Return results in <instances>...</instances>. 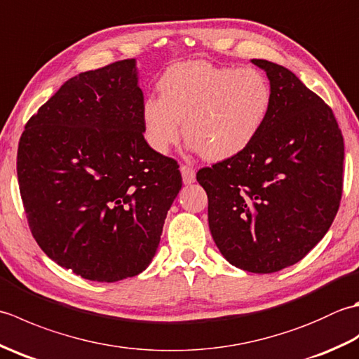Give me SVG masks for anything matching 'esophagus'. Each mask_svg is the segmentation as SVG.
Returning a JSON list of instances; mask_svg holds the SVG:
<instances>
[{
  "mask_svg": "<svg viewBox=\"0 0 359 359\" xmlns=\"http://www.w3.org/2000/svg\"><path fill=\"white\" fill-rule=\"evenodd\" d=\"M180 172H182V179H184V184L189 185L193 184L196 180V171L193 166H188V165H182L180 166Z\"/></svg>",
  "mask_w": 359,
  "mask_h": 359,
  "instance_id": "esophagus-1",
  "label": "esophagus"
}]
</instances>
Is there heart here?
I'll list each match as a JSON object with an SVG mask.
<instances>
[{
  "instance_id": "heart-1",
  "label": "heart",
  "mask_w": 359,
  "mask_h": 359,
  "mask_svg": "<svg viewBox=\"0 0 359 359\" xmlns=\"http://www.w3.org/2000/svg\"><path fill=\"white\" fill-rule=\"evenodd\" d=\"M157 89L160 97L144 98L142 104L149 147L166 154L185 129L189 148L211 162L245 151L264 129L273 103L270 80L262 71L203 60L170 66Z\"/></svg>"
}]
</instances>
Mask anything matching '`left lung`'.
I'll return each mask as SVG.
<instances>
[{"instance_id": "8db88e82", "label": "left lung", "mask_w": 359, "mask_h": 359, "mask_svg": "<svg viewBox=\"0 0 359 359\" xmlns=\"http://www.w3.org/2000/svg\"><path fill=\"white\" fill-rule=\"evenodd\" d=\"M273 90L269 120L241 154L203 168L220 253L251 273L299 262L324 238L342 194L344 139L332 109L287 67L251 60Z\"/></svg>"}]
</instances>
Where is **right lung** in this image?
Wrapping results in <instances>:
<instances>
[{"instance_id":"1","label":"right lung","mask_w":359,"mask_h":359,"mask_svg":"<svg viewBox=\"0 0 359 359\" xmlns=\"http://www.w3.org/2000/svg\"><path fill=\"white\" fill-rule=\"evenodd\" d=\"M135 60L67 80L29 118L17 174L29 228L53 262L97 282L154 257L182 188L175 160L143 137Z\"/></svg>"}]
</instances>
